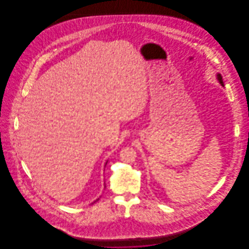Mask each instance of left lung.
<instances>
[{
  "label": "left lung",
  "instance_id": "obj_1",
  "mask_svg": "<svg viewBox=\"0 0 249 249\" xmlns=\"http://www.w3.org/2000/svg\"><path fill=\"white\" fill-rule=\"evenodd\" d=\"M217 78H218V80H219V82H220V84H221V85H222V86H223V81H222V75H221V74H217Z\"/></svg>",
  "mask_w": 249,
  "mask_h": 249
}]
</instances>
